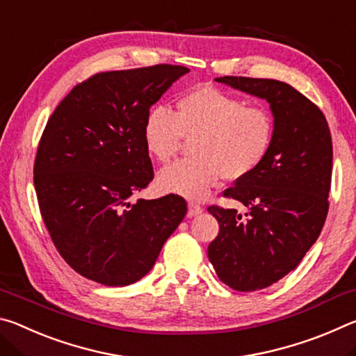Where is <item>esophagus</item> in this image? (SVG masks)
<instances>
[{
	"mask_svg": "<svg viewBox=\"0 0 356 356\" xmlns=\"http://www.w3.org/2000/svg\"><path fill=\"white\" fill-rule=\"evenodd\" d=\"M202 210H204V209H202L197 202H195V201H190V202H188V216H190V218H191V216L201 215Z\"/></svg>",
	"mask_w": 356,
	"mask_h": 356,
	"instance_id": "obj_1",
	"label": "esophagus"
}]
</instances>
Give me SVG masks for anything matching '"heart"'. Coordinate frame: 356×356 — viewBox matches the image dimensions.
Listing matches in <instances>:
<instances>
[{
  "label": "heart",
  "mask_w": 356,
  "mask_h": 356,
  "mask_svg": "<svg viewBox=\"0 0 356 356\" xmlns=\"http://www.w3.org/2000/svg\"><path fill=\"white\" fill-rule=\"evenodd\" d=\"M185 136H195V155L161 170L159 185L202 197L221 176L242 179L262 165L273 144L275 119L264 105H245L237 95L201 86L180 95L176 111L155 105L144 118V146L160 163L174 159Z\"/></svg>",
  "instance_id": "1"
}]
</instances>
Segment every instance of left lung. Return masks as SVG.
Returning a JSON list of instances; mask_svg holds the SVG:
<instances>
[{"mask_svg": "<svg viewBox=\"0 0 356 356\" xmlns=\"http://www.w3.org/2000/svg\"><path fill=\"white\" fill-rule=\"evenodd\" d=\"M215 80L265 99L275 119L267 159L222 193L248 212L207 209L220 225L209 261L226 286L252 292L297 268L321 236L330 206L333 144L323 113L291 84L250 76Z\"/></svg>", "mask_w": 356, "mask_h": 356, "instance_id": "obj_1", "label": "left lung"}]
</instances>
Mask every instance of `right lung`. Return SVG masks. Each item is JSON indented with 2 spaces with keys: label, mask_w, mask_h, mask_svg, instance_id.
<instances>
[{
  "label": "right lung",
  "mask_w": 356,
  "mask_h": 356,
  "mask_svg": "<svg viewBox=\"0 0 356 356\" xmlns=\"http://www.w3.org/2000/svg\"><path fill=\"white\" fill-rule=\"evenodd\" d=\"M190 69L100 72L78 83L48 119L34 160L40 215L76 273L129 286L150 272L186 213L177 195L130 196L154 179L143 140L147 111Z\"/></svg>",
  "instance_id": "1"
}]
</instances>
